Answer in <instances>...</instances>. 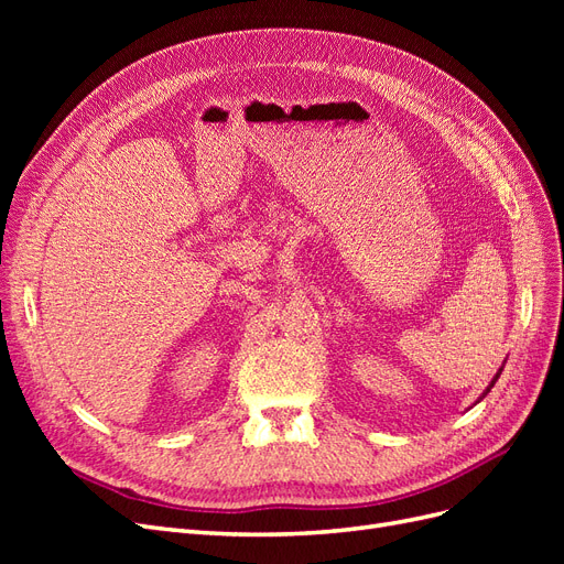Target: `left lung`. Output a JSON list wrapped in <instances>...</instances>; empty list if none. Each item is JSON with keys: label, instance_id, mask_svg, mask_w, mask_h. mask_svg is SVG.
<instances>
[{"label": "left lung", "instance_id": "1", "mask_svg": "<svg viewBox=\"0 0 564 564\" xmlns=\"http://www.w3.org/2000/svg\"><path fill=\"white\" fill-rule=\"evenodd\" d=\"M499 373H501V371H499ZM499 373H497V377H494V381H491V386H494V383H497V379H499ZM491 386H489V388H491Z\"/></svg>", "mask_w": 564, "mask_h": 564}]
</instances>
